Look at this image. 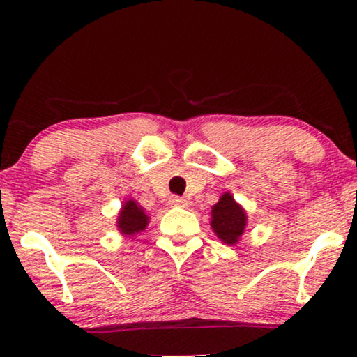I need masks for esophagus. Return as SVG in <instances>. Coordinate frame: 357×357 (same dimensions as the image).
<instances>
[{
  "instance_id": "obj_1",
  "label": "esophagus",
  "mask_w": 357,
  "mask_h": 357,
  "mask_svg": "<svg viewBox=\"0 0 357 357\" xmlns=\"http://www.w3.org/2000/svg\"><path fill=\"white\" fill-rule=\"evenodd\" d=\"M169 204H170V206H174V208H185V206H187V202H185V199L180 198V197H170Z\"/></svg>"
}]
</instances>
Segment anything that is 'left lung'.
Wrapping results in <instances>:
<instances>
[{"instance_id":"obj_1","label":"left lung","mask_w":357,"mask_h":357,"mask_svg":"<svg viewBox=\"0 0 357 357\" xmlns=\"http://www.w3.org/2000/svg\"><path fill=\"white\" fill-rule=\"evenodd\" d=\"M248 216L232 193H222L219 202L211 208V229L219 241L227 245H237L247 229Z\"/></svg>"}]
</instances>
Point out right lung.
Returning a JSON list of instances; mask_svg holds the SVG:
<instances>
[{
    "mask_svg": "<svg viewBox=\"0 0 357 357\" xmlns=\"http://www.w3.org/2000/svg\"><path fill=\"white\" fill-rule=\"evenodd\" d=\"M151 216L146 213V209L133 198L125 199L121 204L119 216H116V229L121 236L126 237H135L146 231L148 227Z\"/></svg>",
    "mask_w": 357,
    "mask_h": 357,
    "instance_id": "right-lung-1",
    "label": "right lung"
}]
</instances>
